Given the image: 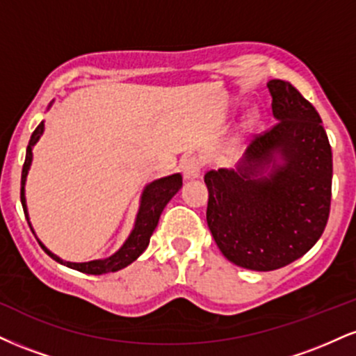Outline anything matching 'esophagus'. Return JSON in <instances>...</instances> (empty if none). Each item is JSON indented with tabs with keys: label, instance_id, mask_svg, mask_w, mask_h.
<instances>
[{
	"label": "esophagus",
	"instance_id": "obj_1",
	"mask_svg": "<svg viewBox=\"0 0 356 356\" xmlns=\"http://www.w3.org/2000/svg\"><path fill=\"white\" fill-rule=\"evenodd\" d=\"M182 172H184V177H186L187 181H189V179L199 177L202 172V161L199 157H195V155L186 159V162L182 164Z\"/></svg>",
	"mask_w": 356,
	"mask_h": 356
}]
</instances>
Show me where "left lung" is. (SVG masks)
I'll use <instances>...</instances> for the list:
<instances>
[{
  "label": "left lung",
  "instance_id": "obj_1",
  "mask_svg": "<svg viewBox=\"0 0 356 356\" xmlns=\"http://www.w3.org/2000/svg\"><path fill=\"white\" fill-rule=\"evenodd\" d=\"M268 88L276 124L251 142L238 169L204 175L212 238L251 271H275L306 254L332 204V147L320 113L289 81L269 80Z\"/></svg>",
  "mask_w": 356,
  "mask_h": 356
}]
</instances>
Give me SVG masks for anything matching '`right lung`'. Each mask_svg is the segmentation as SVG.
Wrapping results in <instances>:
<instances>
[{
  "label": "right lung",
  "mask_w": 356,
  "mask_h": 356,
  "mask_svg": "<svg viewBox=\"0 0 356 356\" xmlns=\"http://www.w3.org/2000/svg\"><path fill=\"white\" fill-rule=\"evenodd\" d=\"M43 122L35 129V132L31 134L30 144H28L26 149V159H24L23 170H22V204L24 216L28 219V211H26V199H24V182H26L28 169L31 165V157H33V145L38 142V138L42 137L43 134ZM182 186V175L181 174H172L169 177L157 179V181L150 182L149 186L144 189V194H142L140 199V207H138V214L136 219V226H134L132 232H130L129 239L125 241L124 246H122L115 254H112L107 259H95L88 261V263H70V261L60 259L58 256L53 254L51 251H48L47 248L40 243V246L44 249L48 256L51 259H55L56 263L65 264V266L76 269V271L85 273V275H105V273H115L118 269L129 266L130 263L137 259L142 252L145 251L147 246H149L150 236L155 227H157L159 218H161L162 211L167 206V202L174 197L175 192L181 189Z\"/></svg>",
  "instance_id": "obj_1"
}]
</instances>
